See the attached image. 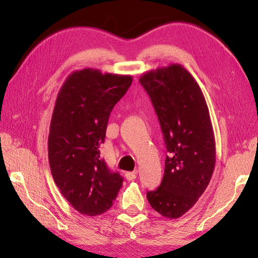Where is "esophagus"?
<instances>
[{"mask_svg":"<svg viewBox=\"0 0 258 258\" xmlns=\"http://www.w3.org/2000/svg\"><path fill=\"white\" fill-rule=\"evenodd\" d=\"M138 176V171H134V172H127L125 174V177L127 180H134Z\"/></svg>","mask_w":258,"mask_h":258,"instance_id":"34e87169","label":"esophagus"}]
</instances>
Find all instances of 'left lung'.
I'll use <instances>...</instances> for the list:
<instances>
[{
	"mask_svg": "<svg viewBox=\"0 0 258 258\" xmlns=\"http://www.w3.org/2000/svg\"><path fill=\"white\" fill-rule=\"evenodd\" d=\"M168 155L160 187L147 191L151 206L166 218L188 212L204 193L216 162L210 112L200 85L180 64L143 74Z\"/></svg>",
	"mask_w": 258,
	"mask_h": 258,
	"instance_id": "left-lung-1",
	"label": "left lung"
}]
</instances>
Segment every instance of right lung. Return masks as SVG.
Instances as JSON below:
<instances>
[{"label":"right lung","mask_w":258,"mask_h":258,"mask_svg":"<svg viewBox=\"0 0 258 258\" xmlns=\"http://www.w3.org/2000/svg\"><path fill=\"white\" fill-rule=\"evenodd\" d=\"M131 75L84 69L68 76L52 114L47 149L52 176L71 205L96 216L112 207L123 177L100 157L109 114L132 84Z\"/></svg>","instance_id":"right-lung-1"}]
</instances>
